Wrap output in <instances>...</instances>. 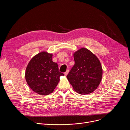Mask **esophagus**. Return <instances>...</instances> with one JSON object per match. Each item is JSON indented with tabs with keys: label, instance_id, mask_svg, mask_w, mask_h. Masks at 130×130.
Returning <instances> with one entry per match:
<instances>
[{
	"label": "esophagus",
	"instance_id": "esophagus-1",
	"mask_svg": "<svg viewBox=\"0 0 130 130\" xmlns=\"http://www.w3.org/2000/svg\"><path fill=\"white\" fill-rule=\"evenodd\" d=\"M68 72H69V69H67V70H66V72H65V73H64L65 75V76H67V75H68Z\"/></svg>",
	"mask_w": 130,
	"mask_h": 130
}]
</instances>
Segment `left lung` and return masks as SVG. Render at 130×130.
<instances>
[{"instance_id":"obj_1","label":"left lung","mask_w":130,"mask_h":130,"mask_svg":"<svg viewBox=\"0 0 130 130\" xmlns=\"http://www.w3.org/2000/svg\"><path fill=\"white\" fill-rule=\"evenodd\" d=\"M75 64L67 76L73 89L85 95L94 91L99 85L102 76L101 63L95 54L82 48L73 54Z\"/></svg>"}]
</instances>
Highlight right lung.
Segmentation results:
<instances>
[{"mask_svg": "<svg viewBox=\"0 0 130 130\" xmlns=\"http://www.w3.org/2000/svg\"><path fill=\"white\" fill-rule=\"evenodd\" d=\"M57 63L52 61V54L46 52L38 53L30 60L26 70L25 78L29 87L41 95H47L57 86L60 77Z\"/></svg>", "mask_w": 130, "mask_h": 130, "instance_id": "1", "label": "right lung"}]
</instances>
